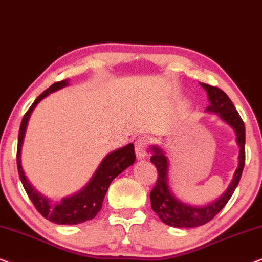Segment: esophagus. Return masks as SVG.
Listing matches in <instances>:
<instances>
[{"mask_svg": "<svg viewBox=\"0 0 262 262\" xmlns=\"http://www.w3.org/2000/svg\"><path fill=\"white\" fill-rule=\"evenodd\" d=\"M146 148H148V141L145 137H139L135 143V150H136V156L138 160H144L148 156L146 152Z\"/></svg>", "mask_w": 262, "mask_h": 262, "instance_id": "34e87169", "label": "esophagus"}]
</instances>
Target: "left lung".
Masks as SVG:
<instances>
[{
    "instance_id": "1",
    "label": "left lung",
    "mask_w": 262,
    "mask_h": 262,
    "mask_svg": "<svg viewBox=\"0 0 262 262\" xmlns=\"http://www.w3.org/2000/svg\"><path fill=\"white\" fill-rule=\"evenodd\" d=\"M200 85L206 91L210 101V105L205 112L217 114L221 120H223L235 131L236 143L239 149L238 164L230 185L220 198L202 206L189 205L178 199L171 191L169 186V160L166 152L157 145L150 146L152 154L150 161L155 164L157 173H159L155 187L150 193L151 207L164 224L175 228H195L206 224L207 222L212 220L231 198L232 193L237 187L243 167H245L246 130L241 117L235 106L232 105L231 100L222 89L206 83H200Z\"/></svg>"
}]
</instances>
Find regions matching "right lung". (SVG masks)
<instances>
[{"label":"right lung","mask_w":262,"mask_h":262,"mask_svg":"<svg viewBox=\"0 0 262 262\" xmlns=\"http://www.w3.org/2000/svg\"><path fill=\"white\" fill-rule=\"evenodd\" d=\"M69 85V80L56 82L51 87L46 89L40 95L35 99L32 103L30 110L27 111L23 118L19 131V141H17V170H19L20 180L26 191L27 195L30 196L31 202L33 203L38 212L45 217L46 220L53 222L56 224L74 225L83 223L85 221L93 220L102 207V202L105 198L107 189H108L111 182L116 179L118 175L135 163V146L132 143L123 146V148L114 150V151L107 154L103 157L101 163L96 168L95 173L93 174L91 180L87 185L80 191L74 194L68 195L60 202H52L48 196L42 195L35 189L28 179L25 175L21 164V151H23V144L25 135H26L28 120L35 107L42 99H45L49 94L53 92L59 91L64 87Z\"/></svg>","instance_id":"1"}]
</instances>
